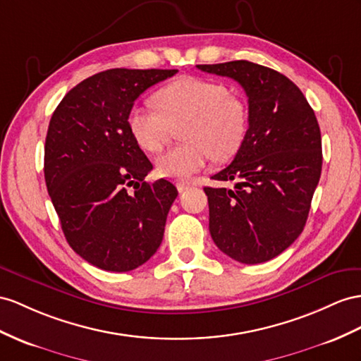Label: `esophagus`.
<instances>
[{
    "instance_id": "34e87169",
    "label": "esophagus",
    "mask_w": 361,
    "mask_h": 361,
    "mask_svg": "<svg viewBox=\"0 0 361 361\" xmlns=\"http://www.w3.org/2000/svg\"><path fill=\"white\" fill-rule=\"evenodd\" d=\"M190 186H192V183H189V181H180V183H177V189H178L180 192L188 190Z\"/></svg>"
}]
</instances>
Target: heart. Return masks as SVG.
<instances>
[{
  "label": "heart",
  "mask_w": 361,
  "mask_h": 361,
  "mask_svg": "<svg viewBox=\"0 0 361 361\" xmlns=\"http://www.w3.org/2000/svg\"><path fill=\"white\" fill-rule=\"evenodd\" d=\"M157 105H135L128 128L146 152H159L183 129L186 145L172 147L157 159V172L172 180H186L204 169L212 157L227 160L241 147L247 134V109L230 96L226 85L200 78H180L155 96Z\"/></svg>",
  "instance_id": "obj_1"
}]
</instances>
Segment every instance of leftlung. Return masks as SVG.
Listing matches in <instances>:
<instances>
[{
  "mask_svg": "<svg viewBox=\"0 0 361 361\" xmlns=\"http://www.w3.org/2000/svg\"><path fill=\"white\" fill-rule=\"evenodd\" d=\"M197 68L236 80L248 97L244 142L233 161L212 177L235 180V189L204 188L212 239L238 262H267L307 223L322 172L316 114L298 85L269 67L232 61Z\"/></svg>",
  "mask_w": 361,
  "mask_h": 361,
  "instance_id": "obj_1",
  "label": "left lung"
}]
</instances>
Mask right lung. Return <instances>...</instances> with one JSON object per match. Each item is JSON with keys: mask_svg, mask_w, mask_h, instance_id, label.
<instances>
[{"mask_svg": "<svg viewBox=\"0 0 361 361\" xmlns=\"http://www.w3.org/2000/svg\"><path fill=\"white\" fill-rule=\"evenodd\" d=\"M178 70L113 68L71 88L51 116L44 177L67 243L106 271H131L159 250L178 190L146 183L152 163L128 128L135 99Z\"/></svg>", "mask_w": 361, "mask_h": 361, "instance_id": "obj_1", "label": "right lung"}]
</instances>
